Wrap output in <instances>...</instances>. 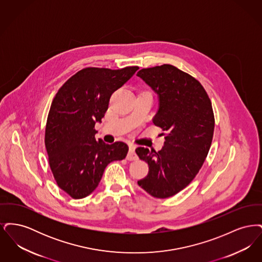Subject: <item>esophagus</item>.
<instances>
[{
  "label": "esophagus",
  "mask_w": 262,
  "mask_h": 262,
  "mask_svg": "<svg viewBox=\"0 0 262 262\" xmlns=\"http://www.w3.org/2000/svg\"><path fill=\"white\" fill-rule=\"evenodd\" d=\"M135 150H136V147L134 145H129V150H128V153H127V156H126L127 160H129V161L137 160V155Z\"/></svg>",
  "instance_id": "1"
}]
</instances>
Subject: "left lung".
Returning <instances> with one entry per match:
<instances>
[{"instance_id":"1","label":"left lung","mask_w":262,"mask_h":262,"mask_svg":"<svg viewBox=\"0 0 262 262\" xmlns=\"http://www.w3.org/2000/svg\"><path fill=\"white\" fill-rule=\"evenodd\" d=\"M137 75L159 95L152 122L165 137L159 151L136 149L149 167L137 184L156 199H168L192 182L206 159L215 125L211 101L196 78L172 64L141 69Z\"/></svg>"}]
</instances>
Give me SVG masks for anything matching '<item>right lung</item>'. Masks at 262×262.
Segmentation results:
<instances>
[{
  "mask_svg": "<svg viewBox=\"0 0 262 262\" xmlns=\"http://www.w3.org/2000/svg\"><path fill=\"white\" fill-rule=\"evenodd\" d=\"M137 70V66L120 70L85 68L71 76L55 95L45 146L54 179L71 198L88 196L98 186L107 165L125 159L127 144L96 140L94 126L108 110L113 93Z\"/></svg>",
  "mask_w": 262,
  "mask_h": 262,
  "instance_id": "1",
  "label": "right lung"
}]
</instances>
